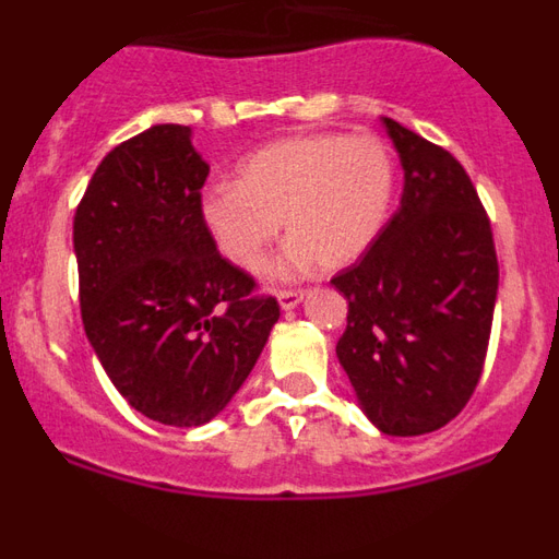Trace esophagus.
Masks as SVG:
<instances>
[{
	"label": "esophagus",
	"instance_id": "obj_1",
	"mask_svg": "<svg viewBox=\"0 0 559 559\" xmlns=\"http://www.w3.org/2000/svg\"><path fill=\"white\" fill-rule=\"evenodd\" d=\"M305 290H296V288H283L276 290V299H280V305H283V310H294L296 305L302 302Z\"/></svg>",
	"mask_w": 559,
	"mask_h": 559
}]
</instances>
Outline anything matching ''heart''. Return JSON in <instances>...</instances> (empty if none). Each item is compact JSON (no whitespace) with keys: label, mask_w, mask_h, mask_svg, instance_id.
Wrapping results in <instances>:
<instances>
[{"label":"heart","mask_w":559,"mask_h":559,"mask_svg":"<svg viewBox=\"0 0 559 559\" xmlns=\"http://www.w3.org/2000/svg\"><path fill=\"white\" fill-rule=\"evenodd\" d=\"M394 159L378 136L310 133L271 142L237 167L235 185L201 195V221L231 265L254 271L280 229L294 237L285 271L319 260L338 271L367 254L389 218Z\"/></svg>","instance_id":"b5f03b06"}]
</instances>
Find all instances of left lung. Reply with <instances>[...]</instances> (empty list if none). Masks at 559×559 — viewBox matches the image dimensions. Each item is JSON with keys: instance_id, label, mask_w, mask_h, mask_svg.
Instances as JSON below:
<instances>
[{"instance_id": "obj_1", "label": "left lung", "mask_w": 559, "mask_h": 559, "mask_svg": "<svg viewBox=\"0 0 559 559\" xmlns=\"http://www.w3.org/2000/svg\"><path fill=\"white\" fill-rule=\"evenodd\" d=\"M383 126L406 185L367 254L330 280L349 305L335 355L380 431L419 437L448 426L476 392L498 257L464 167L400 122Z\"/></svg>"}]
</instances>
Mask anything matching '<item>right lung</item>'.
Instances as JSON below:
<instances>
[{"label": "right lung", "mask_w": 559, "mask_h": 559, "mask_svg": "<svg viewBox=\"0 0 559 559\" xmlns=\"http://www.w3.org/2000/svg\"><path fill=\"white\" fill-rule=\"evenodd\" d=\"M206 176L190 128L153 126L100 162L72 229L88 344L136 412L176 428L224 412L280 319L206 231Z\"/></svg>", "instance_id": "add662e5"}]
</instances>
